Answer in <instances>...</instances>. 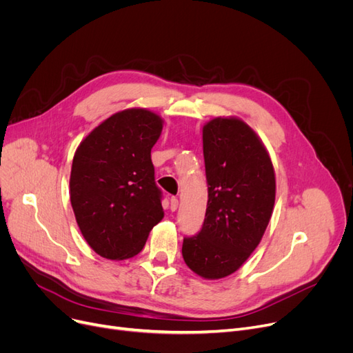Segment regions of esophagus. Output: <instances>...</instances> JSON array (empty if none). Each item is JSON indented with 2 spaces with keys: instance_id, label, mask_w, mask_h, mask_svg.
<instances>
[{
  "instance_id": "obj_1",
  "label": "esophagus",
  "mask_w": 353,
  "mask_h": 353,
  "mask_svg": "<svg viewBox=\"0 0 353 353\" xmlns=\"http://www.w3.org/2000/svg\"><path fill=\"white\" fill-rule=\"evenodd\" d=\"M177 208H179V199L177 197H172L170 199V209H172V212H176Z\"/></svg>"
}]
</instances>
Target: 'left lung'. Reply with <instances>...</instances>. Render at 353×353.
<instances>
[{
  "mask_svg": "<svg viewBox=\"0 0 353 353\" xmlns=\"http://www.w3.org/2000/svg\"><path fill=\"white\" fill-rule=\"evenodd\" d=\"M208 209L201 230L183 240V259L203 279H221L261 243L272 217L276 179L270 156L253 130L236 117L203 125Z\"/></svg>",
  "mask_w": 353,
  "mask_h": 353,
  "instance_id": "obj_1",
  "label": "left lung"
}]
</instances>
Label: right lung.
Returning a JSON list of instances; mask_svg holds the SVG:
<instances>
[{
  "instance_id": "1",
  "label": "right lung",
  "mask_w": 353,
  "mask_h": 353,
  "mask_svg": "<svg viewBox=\"0 0 353 353\" xmlns=\"http://www.w3.org/2000/svg\"><path fill=\"white\" fill-rule=\"evenodd\" d=\"M163 119L145 108L110 116L80 143L72 159L70 200L85 242L110 261L141 252L163 219L152 148Z\"/></svg>"
}]
</instances>
